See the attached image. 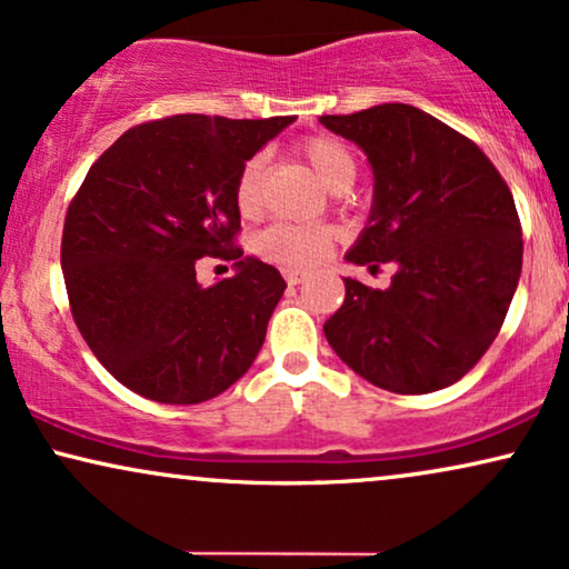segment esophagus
<instances>
[{
    "label": "esophagus",
    "instance_id": "34e87169",
    "mask_svg": "<svg viewBox=\"0 0 569 569\" xmlns=\"http://www.w3.org/2000/svg\"><path fill=\"white\" fill-rule=\"evenodd\" d=\"M282 274L287 279V284H300V282H306V279H308L306 271H300V269H284Z\"/></svg>",
    "mask_w": 569,
    "mask_h": 569
}]
</instances>
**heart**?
I'll return each instance as SVG.
<instances>
[{"label":"heart","mask_w":569,"mask_h":569,"mask_svg":"<svg viewBox=\"0 0 569 569\" xmlns=\"http://www.w3.org/2000/svg\"><path fill=\"white\" fill-rule=\"evenodd\" d=\"M302 159L311 164L316 177L331 193H348L358 177V161L342 140L316 136L300 143ZM263 203V157H253L242 164L234 180V206L246 219L258 217ZM335 232L323 224H295L277 221L256 238V253L287 269H306L327 258Z\"/></svg>","instance_id":"heart-1"}]
</instances>
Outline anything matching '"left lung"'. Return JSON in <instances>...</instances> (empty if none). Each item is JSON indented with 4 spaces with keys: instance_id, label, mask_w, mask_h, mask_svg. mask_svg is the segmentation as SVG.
<instances>
[{
    "instance_id": "1",
    "label": "left lung",
    "mask_w": 569,
    "mask_h": 569,
    "mask_svg": "<svg viewBox=\"0 0 569 569\" xmlns=\"http://www.w3.org/2000/svg\"><path fill=\"white\" fill-rule=\"evenodd\" d=\"M319 122L373 169L371 213L345 258L397 269L387 290L345 277V302L323 335L373 387L445 389L491 348L518 290L522 232L510 188L473 140L418 107Z\"/></svg>"
}]
</instances>
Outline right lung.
Returning a JSON list of instances; mask_svg holds the SVG:
<instances>
[{"label": "right lung", "instance_id": "obj_1", "mask_svg": "<svg viewBox=\"0 0 569 569\" xmlns=\"http://www.w3.org/2000/svg\"><path fill=\"white\" fill-rule=\"evenodd\" d=\"M295 117L174 114L130 128L88 169L62 232L64 287L99 363L140 397L206 402L253 366L287 282L232 248L234 180ZM234 260L203 288L194 261Z\"/></svg>", "mask_w": 569, "mask_h": 569}]
</instances>
